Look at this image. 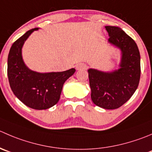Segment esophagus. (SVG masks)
<instances>
[{"label": "esophagus", "instance_id": "1", "mask_svg": "<svg viewBox=\"0 0 152 152\" xmlns=\"http://www.w3.org/2000/svg\"><path fill=\"white\" fill-rule=\"evenodd\" d=\"M87 67V65L84 63H79V64H76V69L77 70H85Z\"/></svg>", "mask_w": 152, "mask_h": 152}]
</instances>
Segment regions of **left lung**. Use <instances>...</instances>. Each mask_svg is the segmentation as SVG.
I'll return each mask as SVG.
<instances>
[{
    "label": "left lung",
    "instance_id": "left-lung-1",
    "mask_svg": "<svg viewBox=\"0 0 152 152\" xmlns=\"http://www.w3.org/2000/svg\"><path fill=\"white\" fill-rule=\"evenodd\" d=\"M108 42L121 51L120 68L103 72L88 70L91 99L104 109H117L134 94L140 78V55L134 41L118 26H105Z\"/></svg>",
    "mask_w": 152,
    "mask_h": 152
}]
</instances>
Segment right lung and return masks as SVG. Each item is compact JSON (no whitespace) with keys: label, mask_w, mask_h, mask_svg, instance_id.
<instances>
[{"label":"right lung","mask_w":152,"mask_h":152,"mask_svg":"<svg viewBox=\"0 0 152 152\" xmlns=\"http://www.w3.org/2000/svg\"><path fill=\"white\" fill-rule=\"evenodd\" d=\"M38 29L27 31L12 45L8 55L7 75L10 88L20 101L31 108L45 110L58 102L63 85L76 70L39 73L28 68L22 58V47L31 33Z\"/></svg>","instance_id":"obj_1"}]
</instances>
